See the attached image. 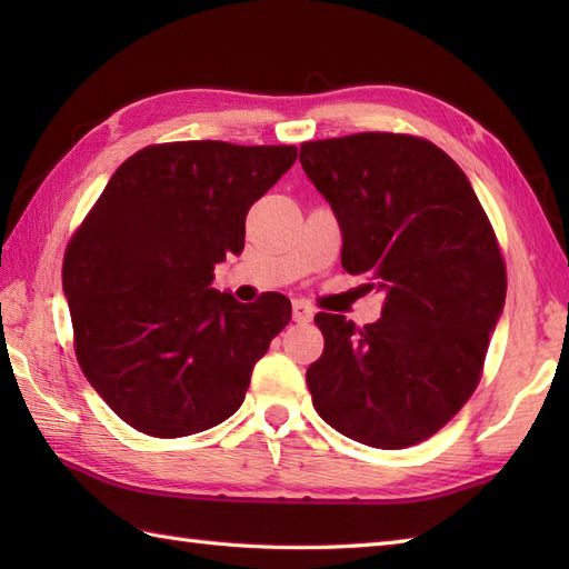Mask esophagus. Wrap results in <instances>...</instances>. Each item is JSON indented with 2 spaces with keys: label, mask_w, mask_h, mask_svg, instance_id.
<instances>
[{
  "label": "esophagus",
  "mask_w": 569,
  "mask_h": 569,
  "mask_svg": "<svg viewBox=\"0 0 569 569\" xmlns=\"http://www.w3.org/2000/svg\"><path fill=\"white\" fill-rule=\"evenodd\" d=\"M293 320L296 322H310L312 320V308L303 300H296L293 303Z\"/></svg>",
  "instance_id": "obj_1"
}]
</instances>
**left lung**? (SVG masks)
Returning a JSON list of instances; mask_svg holds the SVG:
<instances>
[{
    "mask_svg": "<svg viewBox=\"0 0 569 569\" xmlns=\"http://www.w3.org/2000/svg\"><path fill=\"white\" fill-rule=\"evenodd\" d=\"M342 229V266L386 293L365 328L318 312L308 367L325 422L379 450L432 438L475 393L506 300V263L475 188L428 139L361 131L300 143Z\"/></svg>",
    "mask_w": 569,
    "mask_h": 569,
    "instance_id": "left-lung-1",
    "label": "left lung"
}]
</instances>
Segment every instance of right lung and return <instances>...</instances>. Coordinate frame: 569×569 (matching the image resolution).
Masks as SVG:
<instances>
[{"label": "right lung", "instance_id": "right-lung-1", "mask_svg": "<svg viewBox=\"0 0 569 569\" xmlns=\"http://www.w3.org/2000/svg\"><path fill=\"white\" fill-rule=\"evenodd\" d=\"M296 156V147L151 143L117 168L70 237L63 291L78 365L134 430L186 438L220 426L291 322L281 293L241 306L210 283L214 263L244 249L251 204Z\"/></svg>", "mask_w": 569, "mask_h": 569}]
</instances>
